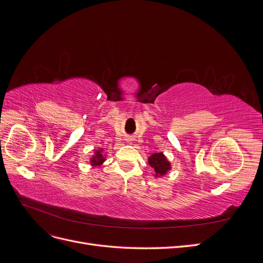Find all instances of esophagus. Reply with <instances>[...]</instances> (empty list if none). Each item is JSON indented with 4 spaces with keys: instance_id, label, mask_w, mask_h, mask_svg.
<instances>
[{
    "instance_id": "obj_1",
    "label": "esophagus",
    "mask_w": 263,
    "mask_h": 263,
    "mask_svg": "<svg viewBox=\"0 0 263 263\" xmlns=\"http://www.w3.org/2000/svg\"><path fill=\"white\" fill-rule=\"evenodd\" d=\"M126 141L128 142V144H130V142H132V139H130V138H127V139H126Z\"/></svg>"
}]
</instances>
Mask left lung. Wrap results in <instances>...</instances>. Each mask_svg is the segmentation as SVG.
I'll return each mask as SVG.
<instances>
[{
  "mask_svg": "<svg viewBox=\"0 0 263 263\" xmlns=\"http://www.w3.org/2000/svg\"><path fill=\"white\" fill-rule=\"evenodd\" d=\"M148 164L155 170L154 177L156 179L164 177L165 174L172 169L171 162L168 160V158L164 156L162 151L149 156L148 157Z\"/></svg>",
  "mask_w": 263,
  "mask_h": 263,
  "instance_id": "left-lung-1",
  "label": "left lung"
}]
</instances>
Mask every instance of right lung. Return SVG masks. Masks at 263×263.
Listing matches in <instances>:
<instances>
[{
    "label": "right lung",
    "instance_id": "1",
    "mask_svg": "<svg viewBox=\"0 0 263 263\" xmlns=\"http://www.w3.org/2000/svg\"><path fill=\"white\" fill-rule=\"evenodd\" d=\"M106 158H107V153H105V149H103V148L94 149L93 155L89 157L90 165L92 166V168L101 166L103 163L106 161Z\"/></svg>",
    "mask_w": 263,
    "mask_h": 263
}]
</instances>
